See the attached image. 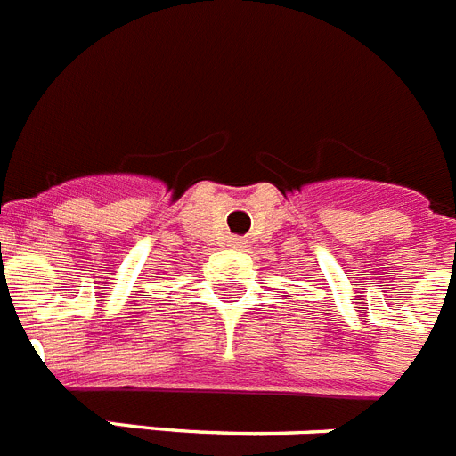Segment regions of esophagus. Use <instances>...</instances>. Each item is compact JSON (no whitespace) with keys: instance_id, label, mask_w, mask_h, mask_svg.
<instances>
[{"instance_id":"obj_1","label":"esophagus","mask_w":456,"mask_h":456,"mask_svg":"<svg viewBox=\"0 0 456 456\" xmlns=\"http://www.w3.org/2000/svg\"><path fill=\"white\" fill-rule=\"evenodd\" d=\"M227 246L234 248V250H240V248H246V239H240V236H229Z\"/></svg>"}]
</instances>
